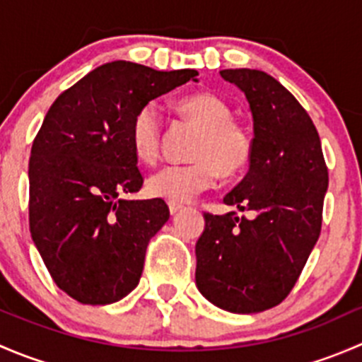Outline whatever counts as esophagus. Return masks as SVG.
<instances>
[{
    "label": "esophagus",
    "mask_w": 362,
    "mask_h": 362,
    "mask_svg": "<svg viewBox=\"0 0 362 362\" xmlns=\"http://www.w3.org/2000/svg\"><path fill=\"white\" fill-rule=\"evenodd\" d=\"M182 210H184V206H182V204L170 203V214H171V215H177L178 211H182Z\"/></svg>",
    "instance_id": "obj_1"
}]
</instances>
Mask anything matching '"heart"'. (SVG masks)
I'll list each match as a JSON object with an SVG mask.
<instances>
[{
	"instance_id": "heart-1",
	"label": "heart",
	"mask_w": 362,
	"mask_h": 362,
	"mask_svg": "<svg viewBox=\"0 0 362 362\" xmlns=\"http://www.w3.org/2000/svg\"><path fill=\"white\" fill-rule=\"evenodd\" d=\"M177 112L199 127V136L191 151L192 163L163 166L148 177L147 192L152 198L180 204L208 191L217 173L224 178L242 173L254 156V136L245 124L233 119L231 105L214 93L182 98ZM129 140L138 159L144 163L158 160L163 120L154 105H144L134 113Z\"/></svg>"
}]
</instances>
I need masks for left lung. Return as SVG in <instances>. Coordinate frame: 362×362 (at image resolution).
Returning a JSON list of instances; mask_svg holds the SVG:
<instances>
[{
  "mask_svg": "<svg viewBox=\"0 0 362 362\" xmlns=\"http://www.w3.org/2000/svg\"><path fill=\"white\" fill-rule=\"evenodd\" d=\"M221 76L245 93L254 117L249 173L224 203L255 217L204 214L196 286L222 310L264 312L289 296L319 240L327 166L312 119L279 80L249 68Z\"/></svg>",
  "mask_w": 362,
  "mask_h": 362,
  "instance_id": "1",
  "label": "left lung"
}]
</instances>
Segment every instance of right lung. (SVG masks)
<instances>
[{"label": "right lung", "instance_id": "obj_1", "mask_svg": "<svg viewBox=\"0 0 362 362\" xmlns=\"http://www.w3.org/2000/svg\"><path fill=\"white\" fill-rule=\"evenodd\" d=\"M129 61L93 69L47 112L29 158V229L50 276L83 305H110L140 282L163 199H124L144 177L129 140L138 108L196 80Z\"/></svg>", "mask_w": 362, "mask_h": 362}]
</instances>
